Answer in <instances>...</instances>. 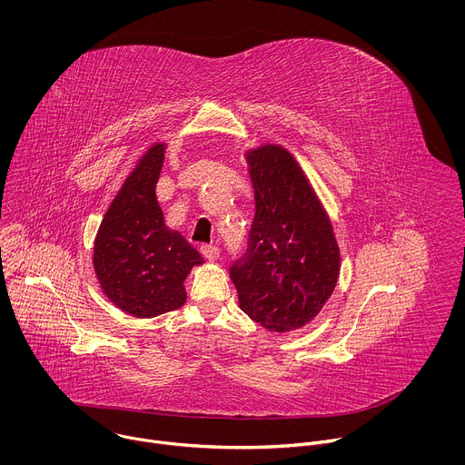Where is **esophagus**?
<instances>
[{"mask_svg":"<svg viewBox=\"0 0 465 465\" xmlns=\"http://www.w3.org/2000/svg\"><path fill=\"white\" fill-rule=\"evenodd\" d=\"M200 251H202V254L207 262H216L218 256H220V251H218L216 245H203Z\"/></svg>","mask_w":465,"mask_h":465,"instance_id":"esophagus-1","label":"esophagus"}]
</instances>
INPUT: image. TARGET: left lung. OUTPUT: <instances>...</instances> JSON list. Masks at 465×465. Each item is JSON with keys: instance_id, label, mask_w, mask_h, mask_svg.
<instances>
[{"instance_id": "obj_1", "label": "left lung", "mask_w": 465, "mask_h": 465, "mask_svg": "<svg viewBox=\"0 0 465 465\" xmlns=\"http://www.w3.org/2000/svg\"><path fill=\"white\" fill-rule=\"evenodd\" d=\"M254 222L245 256L229 268L238 304L266 331L302 330L331 297L340 247L331 218L282 144L245 150Z\"/></svg>"}]
</instances>
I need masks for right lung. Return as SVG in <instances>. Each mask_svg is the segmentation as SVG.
Segmentation results:
<instances>
[{
	"label": "right lung",
	"instance_id": "right-lung-1",
	"mask_svg": "<svg viewBox=\"0 0 465 465\" xmlns=\"http://www.w3.org/2000/svg\"><path fill=\"white\" fill-rule=\"evenodd\" d=\"M166 143L150 144L109 203L93 245L102 293L122 312L152 319L186 302L184 281L203 263L199 251L164 223L155 197Z\"/></svg>",
	"mask_w": 465,
	"mask_h": 465
}]
</instances>
